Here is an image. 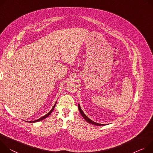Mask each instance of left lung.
I'll return each mask as SVG.
<instances>
[{
	"label": "left lung",
	"instance_id": "8db88e82",
	"mask_svg": "<svg viewBox=\"0 0 153 153\" xmlns=\"http://www.w3.org/2000/svg\"><path fill=\"white\" fill-rule=\"evenodd\" d=\"M78 109H79V112L81 113V115L83 117V118H84V119L86 120V122H88V123H91V124H93V125H97V126H101V125H102V124H100V123H95V122H93L92 120H91V119H89V118L84 114V112H83V111H82V109H81V107H80V106H79V105L78 104Z\"/></svg>",
	"mask_w": 153,
	"mask_h": 153
}]
</instances>
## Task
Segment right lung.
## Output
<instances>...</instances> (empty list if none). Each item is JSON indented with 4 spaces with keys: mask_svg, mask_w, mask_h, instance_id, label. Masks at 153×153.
I'll list each match as a JSON object with an SVG mask.
<instances>
[{
    "mask_svg": "<svg viewBox=\"0 0 153 153\" xmlns=\"http://www.w3.org/2000/svg\"><path fill=\"white\" fill-rule=\"evenodd\" d=\"M56 103L55 104V105H54V106L53 107V108L51 109V111L48 112V113H47L46 115H45L44 116H43V117H42L41 118H39V119H38L37 120H35V121H32V122H30V123H35V122H39V121H41V120H44V119H45V118H47V117H48L50 114H51V113L52 112V111H53V109H54V108H55V105H56Z\"/></svg>",
    "mask_w": 153,
    "mask_h": 153,
    "instance_id": "1",
    "label": "right lung"
}]
</instances>
